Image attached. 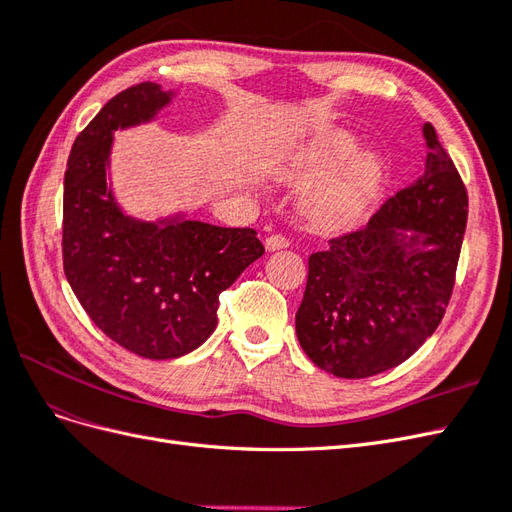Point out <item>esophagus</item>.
Segmentation results:
<instances>
[{"label": "esophagus", "mask_w": 512, "mask_h": 512, "mask_svg": "<svg viewBox=\"0 0 512 512\" xmlns=\"http://www.w3.org/2000/svg\"><path fill=\"white\" fill-rule=\"evenodd\" d=\"M290 245V241L286 239V237H282V235H271V237H267V241H265V247L269 252H275V250H284V247H288Z\"/></svg>", "instance_id": "obj_1"}]
</instances>
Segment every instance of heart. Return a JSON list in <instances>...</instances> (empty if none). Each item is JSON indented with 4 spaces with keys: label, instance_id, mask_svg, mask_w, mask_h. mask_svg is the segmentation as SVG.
Listing matches in <instances>:
<instances>
[{
    "label": "heart",
    "instance_id": "b5f03b06",
    "mask_svg": "<svg viewBox=\"0 0 512 512\" xmlns=\"http://www.w3.org/2000/svg\"><path fill=\"white\" fill-rule=\"evenodd\" d=\"M354 151V136L346 132H331L292 149L277 166V177L294 185H307L328 175ZM380 181L382 162L378 156L359 153L333 176L316 185L312 194L307 196V215L320 226H348L359 218L363 209L371 203V198L376 196Z\"/></svg>",
    "mask_w": 512,
    "mask_h": 512
}]
</instances>
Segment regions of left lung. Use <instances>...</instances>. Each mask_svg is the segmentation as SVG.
<instances>
[{
    "instance_id": "8db88e82",
    "label": "left lung",
    "mask_w": 512,
    "mask_h": 512,
    "mask_svg": "<svg viewBox=\"0 0 512 512\" xmlns=\"http://www.w3.org/2000/svg\"><path fill=\"white\" fill-rule=\"evenodd\" d=\"M423 175L371 220L309 256L297 337L314 365L369 378L425 344L451 301L468 192L431 123Z\"/></svg>"
}]
</instances>
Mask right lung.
<instances>
[{
	"mask_svg": "<svg viewBox=\"0 0 512 512\" xmlns=\"http://www.w3.org/2000/svg\"><path fill=\"white\" fill-rule=\"evenodd\" d=\"M175 91L141 83L108 100L76 136L64 179V271L96 327L145 359H177L218 324L220 292L265 254L252 228L173 215L136 220L106 179L113 132L147 123Z\"/></svg>",
	"mask_w": 512,
	"mask_h": 512,
	"instance_id": "add662e5",
	"label": "right lung"
}]
</instances>
